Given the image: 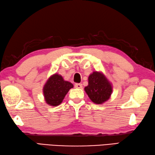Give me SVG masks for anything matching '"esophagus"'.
<instances>
[{
  "instance_id": "34e87169",
  "label": "esophagus",
  "mask_w": 155,
  "mask_h": 155,
  "mask_svg": "<svg viewBox=\"0 0 155 155\" xmlns=\"http://www.w3.org/2000/svg\"><path fill=\"white\" fill-rule=\"evenodd\" d=\"M75 87L78 88V89H81V88H82V84H75Z\"/></svg>"
}]
</instances>
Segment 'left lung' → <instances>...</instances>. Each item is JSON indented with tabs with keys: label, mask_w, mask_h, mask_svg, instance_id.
<instances>
[{
	"label": "left lung",
	"mask_w": 155,
	"mask_h": 155,
	"mask_svg": "<svg viewBox=\"0 0 155 155\" xmlns=\"http://www.w3.org/2000/svg\"><path fill=\"white\" fill-rule=\"evenodd\" d=\"M84 90L94 103L102 104L110 99L113 87L102 71H94L88 77V85Z\"/></svg>",
	"instance_id": "8db88e82"
}]
</instances>
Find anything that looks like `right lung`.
Masks as SVG:
<instances>
[{
    "label": "right lung",
    "mask_w": 155,
    "mask_h": 155,
    "mask_svg": "<svg viewBox=\"0 0 155 155\" xmlns=\"http://www.w3.org/2000/svg\"><path fill=\"white\" fill-rule=\"evenodd\" d=\"M74 85L64 80L61 75L54 74L50 76L43 88V96L45 102L49 106H59L63 102L66 94Z\"/></svg>",
    "instance_id": "add662e5"
}]
</instances>
